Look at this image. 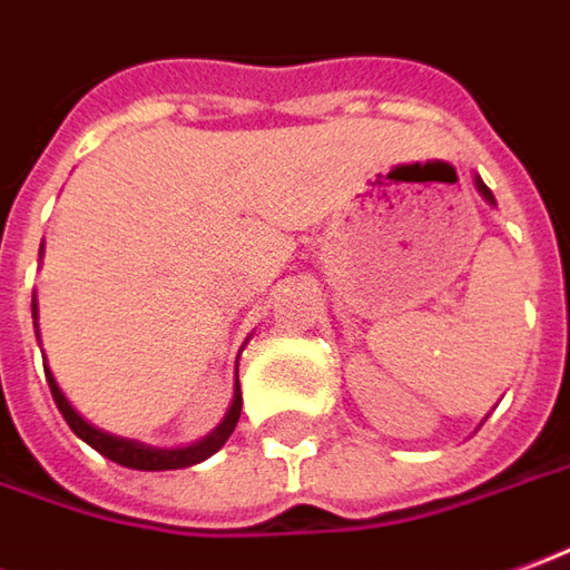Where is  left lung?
Here are the masks:
<instances>
[{
	"label": "left lung",
	"instance_id": "obj_1",
	"mask_svg": "<svg viewBox=\"0 0 570 570\" xmlns=\"http://www.w3.org/2000/svg\"><path fill=\"white\" fill-rule=\"evenodd\" d=\"M474 186H478V191H481V195H484V202L497 204V202H493V195H490V188L484 186V183H481V176H478V179H474Z\"/></svg>",
	"mask_w": 570,
	"mask_h": 570
}]
</instances>
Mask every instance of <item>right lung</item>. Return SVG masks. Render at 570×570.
Segmentation results:
<instances>
[{
  "instance_id": "1",
  "label": "right lung",
  "mask_w": 570,
  "mask_h": 570,
  "mask_svg": "<svg viewBox=\"0 0 570 570\" xmlns=\"http://www.w3.org/2000/svg\"><path fill=\"white\" fill-rule=\"evenodd\" d=\"M39 257H42V247H39ZM33 328H37V297H33ZM46 382H49V391H52L55 406L65 415V422H68L70 431H73L80 441H86L92 450H98L101 456L111 459L117 465L139 469V472H167V469H188V465H198V462H204L207 456H214L219 446L229 441V434L235 431V422H238V415H242V387H238V379H235L233 406H229V412L223 415V422H219L207 438H202L198 443H188V446L160 450V446H148V443L129 441V438H117V434H108V431H101V428L89 425L80 412L70 406V400L61 394L55 375L49 372V363H46Z\"/></svg>"
}]
</instances>
